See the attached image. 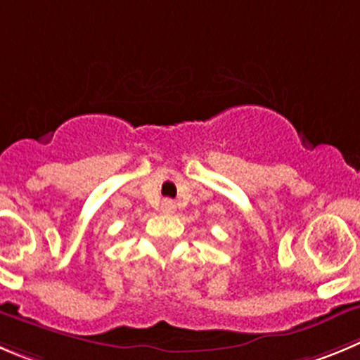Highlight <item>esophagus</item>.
I'll return each mask as SVG.
<instances>
[{"label":"esophagus","instance_id":"obj_1","mask_svg":"<svg viewBox=\"0 0 360 360\" xmlns=\"http://www.w3.org/2000/svg\"><path fill=\"white\" fill-rule=\"evenodd\" d=\"M161 211H163L165 214H172L174 211H176V202H174L172 199H165L163 202H161Z\"/></svg>","mask_w":360,"mask_h":360}]
</instances>
